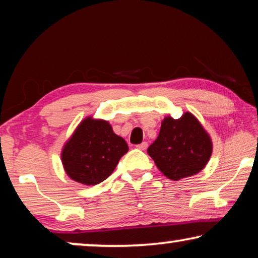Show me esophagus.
I'll return each mask as SVG.
<instances>
[{
	"instance_id": "obj_1",
	"label": "esophagus",
	"mask_w": 258,
	"mask_h": 258,
	"mask_svg": "<svg viewBox=\"0 0 258 258\" xmlns=\"http://www.w3.org/2000/svg\"><path fill=\"white\" fill-rule=\"evenodd\" d=\"M137 148H139V149H141V150H146L147 148H148V143L147 142H142L141 144H139V146H137Z\"/></svg>"
}]
</instances>
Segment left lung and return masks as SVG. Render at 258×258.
<instances>
[{"label":"left lung","mask_w":258,"mask_h":258,"mask_svg":"<svg viewBox=\"0 0 258 258\" xmlns=\"http://www.w3.org/2000/svg\"><path fill=\"white\" fill-rule=\"evenodd\" d=\"M211 153L209 135L190 112H184L177 119L165 117L156 141L148 148L157 168L172 181L200 172Z\"/></svg>","instance_id":"obj_1"}]
</instances>
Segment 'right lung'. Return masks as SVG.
Returning a JSON list of instances; mask_svg holds the SVG:
<instances>
[{
    "label": "right lung",
    "mask_w": 258,
    "mask_h": 258,
    "mask_svg": "<svg viewBox=\"0 0 258 258\" xmlns=\"http://www.w3.org/2000/svg\"><path fill=\"white\" fill-rule=\"evenodd\" d=\"M128 149L125 141L112 132L108 122L88 117L63 148L62 163L74 181L95 185L111 175Z\"/></svg>",
    "instance_id": "add662e5"
}]
</instances>
